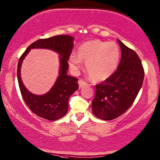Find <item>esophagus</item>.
<instances>
[{
	"label": "esophagus",
	"mask_w": 160,
	"mask_h": 160,
	"mask_svg": "<svg viewBox=\"0 0 160 160\" xmlns=\"http://www.w3.org/2000/svg\"><path fill=\"white\" fill-rule=\"evenodd\" d=\"M78 86H79V88L81 89V88H82V87H84V86H87L88 84L87 82H85L84 80H82V79H79L78 80Z\"/></svg>",
	"instance_id": "1"
}]
</instances>
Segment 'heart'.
I'll return each mask as SVG.
<instances>
[{
  "label": "heart",
  "mask_w": 160,
  "mask_h": 160,
  "mask_svg": "<svg viewBox=\"0 0 160 160\" xmlns=\"http://www.w3.org/2000/svg\"><path fill=\"white\" fill-rule=\"evenodd\" d=\"M120 50L115 42L94 40L86 42L78 48L77 55L71 54L68 63L76 72L86 62V69L94 81H104L112 76L118 66Z\"/></svg>",
  "instance_id": "obj_1"
}]
</instances>
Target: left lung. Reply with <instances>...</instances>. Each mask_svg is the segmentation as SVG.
<instances>
[{
	"instance_id": "obj_1",
	"label": "left lung",
	"mask_w": 160,
	"mask_h": 160,
	"mask_svg": "<svg viewBox=\"0 0 160 160\" xmlns=\"http://www.w3.org/2000/svg\"><path fill=\"white\" fill-rule=\"evenodd\" d=\"M121 59L114 73L96 85L92 100V112L104 120L115 119L133 103L142 87L144 71L142 61L134 50L118 40Z\"/></svg>"
}]
</instances>
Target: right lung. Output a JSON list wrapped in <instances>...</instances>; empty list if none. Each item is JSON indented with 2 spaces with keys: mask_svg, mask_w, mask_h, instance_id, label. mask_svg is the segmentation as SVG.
Instances as JSON below:
<instances>
[{
  "mask_svg": "<svg viewBox=\"0 0 160 160\" xmlns=\"http://www.w3.org/2000/svg\"><path fill=\"white\" fill-rule=\"evenodd\" d=\"M73 38L69 35H57L40 39L31 44L18 60L17 78L18 86L25 103L34 114L48 120H56L68 112V99L78 88V78L67 74L68 61L73 47ZM48 49L60 55L59 76L50 91L42 96L30 92L24 87L20 78V66L22 60L31 49Z\"/></svg>",
  "mask_w": 160,
  "mask_h": 160,
  "instance_id": "obj_1",
  "label": "right lung"
}]
</instances>
